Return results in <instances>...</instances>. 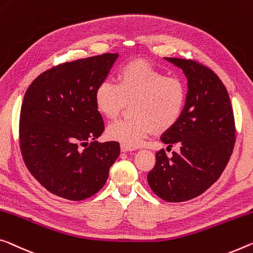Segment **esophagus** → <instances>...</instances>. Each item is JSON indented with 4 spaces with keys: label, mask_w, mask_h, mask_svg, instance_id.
<instances>
[{
    "label": "esophagus",
    "mask_w": 253,
    "mask_h": 253,
    "mask_svg": "<svg viewBox=\"0 0 253 253\" xmlns=\"http://www.w3.org/2000/svg\"><path fill=\"white\" fill-rule=\"evenodd\" d=\"M120 148H122V151H123V152H129V151H134V147H130V146H128V145H126V144H122V145H120Z\"/></svg>",
    "instance_id": "obj_1"
}]
</instances>
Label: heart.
<instances>
[{"label":"heart","instance_id":"obj_1","mask_svg":"<svg viewBox=\"0 0 253 253\" xmlns=\"http://www.w3.org/2000/svg\"><path fill=\"white\" fill-rule=\"evenodd\" d=\"M187 101V87L177 76L142 61L120 67L116 84L103 80L94 91V103L103 117L114 119L126 102L131 117L118 119L107 128L110 138L130 147L141 145L152 130L163 131L177 124Z\"/></svg>","mask_w":253,"mask_h":253}]
</instances>
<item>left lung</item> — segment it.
Wrapping results in <instances>:
<instances>
[{
	"label": "left lung",
	"mask_w": 253,
	"mask_h": 253,
	"mask_svg": "<svg viewBox=\"0 0 253 253\" xmlns=\"http://www.w3.org/2000/svg\"><path fill=\"white\" fill-rule=\"evenodd\" d=\"M164 59L186 75L187 101L177 124L160 137L167 150L177 144L180 151L171 158L156 152L147 182L160 198L179 203L202 195L222 174L235 143L234 116L226 87L213 71L190 59Z\"/></svg>",
	"instance_id": "1"
}]
</instances>
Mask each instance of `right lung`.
<instances>
[{
	"instance_id": "1",
	"label": "right lung",
	"mask_w": 253,
	"mask_h": 253,
	"mask_svg": "<svg viewBox=\"0 0 253 253\" xmlns=\"http://www.w3.org/2000/svg\"><path fill=\"white\" fill-rule=\"evenodd\" d=\"M118 54L55 66L27 89L20 112V147L28 170L58 197L83 200L101 189L120 154L118 142L99 143L105 130L94 91Z\"/></svg>"
}]
</instances>
